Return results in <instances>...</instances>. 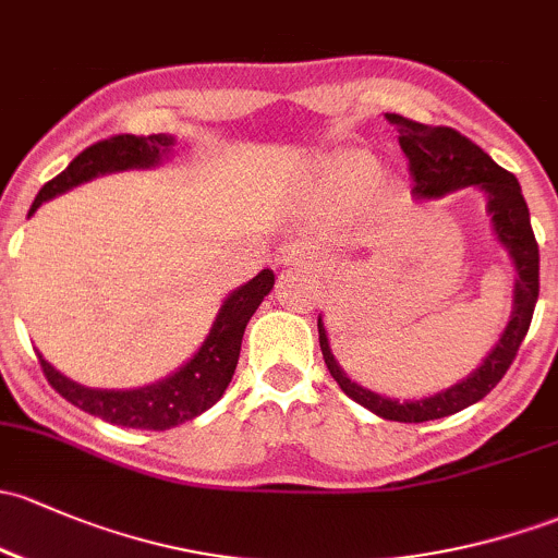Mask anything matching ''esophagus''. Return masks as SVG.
Returning a JSON list of instances; mask_svg holds the SVG:
<instances>
[{
	"mask_svg": "<svg viewBox=\"0 0 558 558\" xmlns=\"http://www.w3.org/2000/svg\"><path fill=\"white\" fill-rule=\"evenodd\" d=\"M318 256H315V251L310 248L307 243H299V240H291V243H283L278 248V254H275V262L278 264H307V262H315Z\"/></svg>",
	"mask_w": 558,
	"mask_h": 558,
	"instance_id": "34e87169",
	"label": "esophagus"
}]
</instances>
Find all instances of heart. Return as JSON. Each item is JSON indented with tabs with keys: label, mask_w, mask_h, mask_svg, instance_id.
<instances>
[{
	"label": "heart",
	"mask_w": 558,
	"mask_h": 558,
	"mask_svg": "<svg viewBox=\"0 0 558 558\" xmlns=\"http://www.w3.org/2000/svg\"><path fill=\"white\" fill-rule=\"evenodd\" d=\"M331 173L348 184H361L374 175V160L366 155H339L331 160Z\"/></svg>",
	"instance_id": "obj_1"
}]
</instances>
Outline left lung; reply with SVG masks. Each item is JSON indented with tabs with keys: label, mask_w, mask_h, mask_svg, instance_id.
<instances>
[{
	"label": "left lung",
	"mask_w": 558,
	"mask_h": 558,
	"mask_svg": "<svg viewBox=\"0 0 558 558\" xmlns=\"http://www.w3.org/2000/svg\"><path fill=\"white\" fill-rule=\"evenodd\" d=\"M385 120L396 125L398 144H401L403 155L409 157V171L414 175V201H438V197L454 190H465V186L484 192L492 232L511 259L515 272L511 318H508V326L502 328L495 348L484 355V361L468 377H462L447 390L412 398V401H398V398L383 396V392H374L353 383L331 353L324 315H318V339L331 377L342 387L344 396L353 398L363 409L392 422L441 420L481 401L506 377L508 366L519 353V344L524 342L526 331H530L532 313H535L537 294H541V251H537L535 232L530 225V208H526L513 173L502 171L481 146L451 131V128L422 125V122L407 120L401 114H385Z\"/></svg>",
	"instance_id": "left-lung-1"
}]
</instances>
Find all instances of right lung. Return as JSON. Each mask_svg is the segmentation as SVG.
Returning <instances> with one entry per match:
<instances>
[{"label": "right lung", "instance_id": "right-lung-1", "mask_svg": "<svg viewBox=\"0 0 558 558\" xmlns=\"http://www.w3.org/2000/svg\"><path fill=\"white\" fill-rule=\"evenodd\" d=\"M175 146V136L168 133H155V136H111L107 141L87 146L80 151L66 171H61L52 181L39 190L34 197L28 216L37 214V208L56 195L74 190L96 175H107L117 171H149L162 160L171 157ZM275 272L262 269L248 283L238 286L232 294H227L216 313L214 326L208 337L203 339L201 348L186 363H181L173 374L157 379V383L133 387V390H104V387H85L66 374L58 372L56 366L45 361L43 372L47 383L56 387L69 403L80 407L82 412L93 414L122 427H138V430H171L186 420H195L205 409L214 407L225 396L227 385L232 383L234 366L240 357V342L248 326L251 315L259 310L264 296L272 291Z\"/></svg>", "mask_w": 558, "mask_h": 558}]
</instances>
